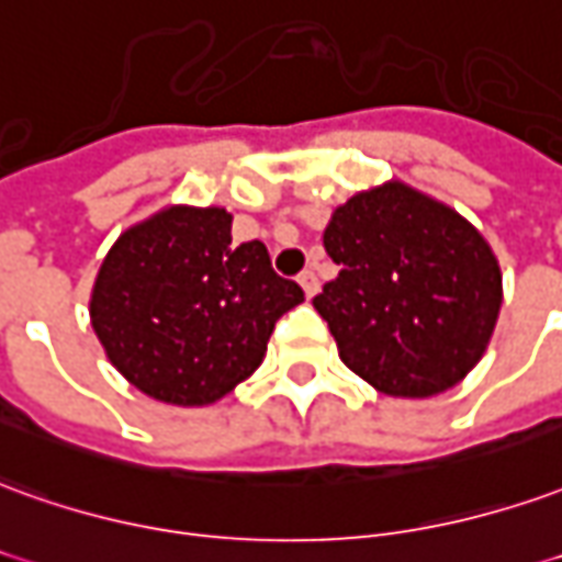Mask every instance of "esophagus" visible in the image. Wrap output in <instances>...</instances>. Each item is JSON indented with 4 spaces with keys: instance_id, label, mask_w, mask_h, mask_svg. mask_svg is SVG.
I'll return each instance as SVG.
<instances>
[{
    "instance_id": "esophagus-1",
    "label": "esophagus",
    "mask_w": 562,
    "mask_h": 562,
    "mask_svg": "<svg viewBox=\"0 0 562 562\" xmlns=\"http://www.w3.org/2000/svg\"><path fill=\"white\" fill-rule=\"evenodd\" d=\"M297 282H301V289H304L307 297H313V294L319 292V280H316V273H313V270H304V273L297 277Z\"/></svg>"
}]
</instances>
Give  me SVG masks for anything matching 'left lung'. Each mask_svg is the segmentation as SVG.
<instances>
[{
    "label": "left lung",
    "instance_id": "obj_1",
    "mask_svg": "<svg viewBox=\"0 0 562 562\" xmlns=\"http://www.w3.org/2000/svg\"><path fill=\"white\" fill-rule=\"evenodd\" d=\"M322 243L340 273L313 307L349 371L395 398H429L481 362L502 273L457 210L386 182L337 206Z\"/></svg>",
    "mask_w": 562,
    "mask_h": 562
}]
</instances>
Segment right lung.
<instances>
[{
    "label": "right lung",
    "instance_id": "1",
    "mask_svg": "<svg viewBox=\"0 0 562 562\" xmlns=\"http://www.w3.org/2000/svg\"><path fill=\"white\" fill-rule=\"evenodd\" d=\"M304 301L261 240L231 243L222 206H167L124 231L90 294L109 362L151 398L203 407L243 383Z\"/></svg>",
    "mask_w": 562,
    "mask_h": 562
}]
</instances>
